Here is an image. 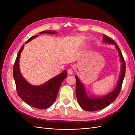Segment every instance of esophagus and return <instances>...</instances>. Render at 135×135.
<instances>
[{
    "instance_id": "esophagus-1",
    "label": "esophagus",
    "mask_w": 135,
    "mask_h": 135,
    "mask_svg": "<svg viewBox=\"0 0 135 135\" xmlns=\"http://www.w3.org/2000/svg\"><path fill=\"white\" fill-rule=\"evenodd\" d=\"M67 73L68 75H72V74H73V70L72 69V68H69V69H68L67 71Z\"/></svg>"
}]
</instances>
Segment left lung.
<instances>
[{
  "label": "left lung",
  "mask_w": 135,
  "mask_h": 135,
  "mask_svg": "<svg viewBox=\"0 0 135 135\" xmlns=\"http://www.w3.org/2000/svg\"><path fill=\"white\" fill-rule=\"evenodd\" d=\"M103 42L108 44H112L115 46L117 50L118 51V54L121 61L122 62V68L121 75L119 76L118 84L114 90L111 91V93L108 94L107 95L103 96L102 97H89L86 92L85 87L82 83L80 82L78 76H75L76 79V96L77 100L81 108L86 111H96L103 108H104L108 105L111 104L117 97H118L121 90L122 85L123 81H124L125 70H126V65L125 61L123 57L122 53L118 46L117 45L116 42L111 39L110 37L107 36L105 35H103Z\"/></svg>",
  "instance_id": "1"
}]
</instances>
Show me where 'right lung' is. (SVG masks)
Instances as JSON below:
<instances>
[{
    "label": "right lung",
    "mask_w": 135,
    "mask_h": 135,
    "mask_svg": "<svg viewBox=\"0 0 135 135\" xmlns=\"http://www.w3.org/2000/svg\"><path fill=\"white\" fill-rule=\"evenodd\" d=\"M44 33L54 34L56 32L45 31L40 32L41 34ZM38 36H32L26 41V43ZM24 46L23 45L20 49L13 66V76L17 93L23 101L30 106L39 109L47 108L55 102L60 85L67 75V71H63L41 86H35L30 85L22 76L19 69V59Z\"/></svg>",
    "instance_id": "1"
}]
</instances>
